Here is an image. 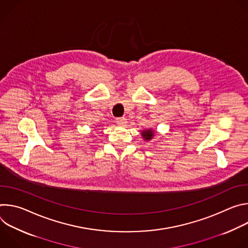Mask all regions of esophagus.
I'll return each instance as SVG.
<instances>
[{
	"label": "esophagus",
	"mask_w": 248,
	"mask_h": 248,
	"mask_svg": "<svg viewBox=\"0 0 248 248\" xmlns=\"http://www.w3.org/2000/svg\"><path fill=\"white\" fill-rule=\"evenodd\" d=\"M116 123H117L119 125H126V124H127L125 118H118V119L116 120Z\"/></svg>",
	"instance_id": "obj_1"
}]
</instances>
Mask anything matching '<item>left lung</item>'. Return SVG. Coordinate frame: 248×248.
Masks as SVG:
<instances>
[{
  "label": "left lung",
  "instance_id": "obj_1",
  "mask_svg": "<svg viewBox=\"0 0 248 248\" xmlns=\"http://www.w3.org/2000/svg\"><path fill=\"white\" fill-rule=\"evenodd\" d=\"M141 135H142L144 140L149 141L154 136V130H152V129H144V130L141 131Z\"/></svg>",
  "mask_w": 248,
  "mask_h": 248
}]
</instances>
